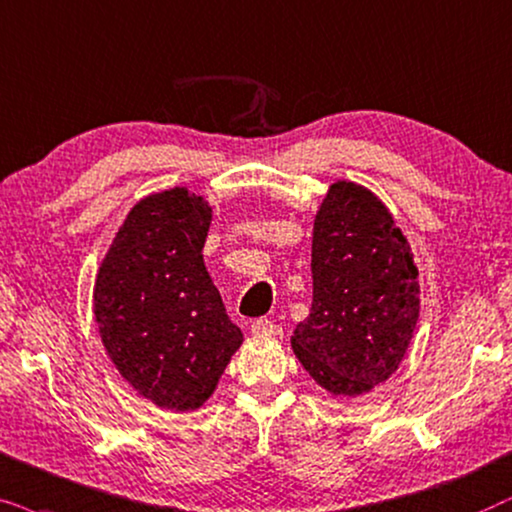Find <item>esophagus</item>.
Wrapping results in <instances>:
<instances>
[{"instance_id":"1","label":"esophagus","mask_w":512,"mask_h":512,"mask_svg":"<svg viewBox=\"0 0 512 512\" xmlns=\"http://www.w3.org/2000/svg\"><path fill=\"white\" fill-rule=\"evenodd\" d=\"M250 332L255 337H278L281 335V327H278L276 323H271V320H267V318H260L250 325Z\"/></svg>"}]
</instances>
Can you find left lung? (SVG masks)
Instances as JSON below:
<instances>
[{
  "mask_svg": "<svg viewBox=\"0 0 512 512\" xmlns=\"http://www.w3.org/2000/svg\"><path fill=\"white\" fill-rule=\"evenodd\" d=\"M311 276V313L292 351L335 398L370 393L403 363L421 304L410 241L372 189L327 187L313 217Z\"/></svg>",
  "mask_w": 512,
  "mask_h": 512,
  "instance_id": "obj_1",
  "label": "left lung"
}]
</instances>
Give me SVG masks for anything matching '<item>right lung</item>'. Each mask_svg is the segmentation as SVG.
<instances>
[{"instance_id":"1","label":"right lung","mask_w":512,"mask_h":512,"mask_svg":"<svg viewBox=\"0 0 512 512\" xmlns=\"http://www.w3.org/2000/svg\"><path fill=\"white\" fill-rule=\"evenodd\" d=\"M213 206L187 187L142 196L117 229L93 285L109 360L161 410L194 412L241 349L203 264Z\"/></svg>"}]
</instances>
